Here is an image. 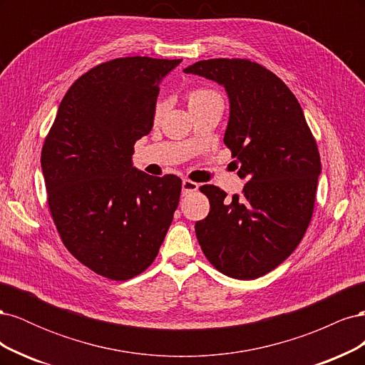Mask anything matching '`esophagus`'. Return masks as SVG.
Wrapping results in <instances>:
<instances>
[{"label":"esophagus","instance_id":"esophagus-1","mask_svg":"<svg viewBox=\"0 0 365 365\" xmlns=\"http://www.w3.org/2000/svg\"><path fill=\"white\" fill-rule=\"evenodd\" d=\"M197 187H200V185L193 182V181H190V180H182V195L185 196V195H190V193L196 192Z\"/></svg>","mask_w":365,"mask_h":365}]
</instances>
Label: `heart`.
<instances>
[{
  "mask_svg": "<svg viewBox=\"0 0 365 365\" xmlns=\"http://www.w3.org/2000/svg\"><path fill=\"white\" fill-rule=\"evenodd\" d=\"M219 94L212 91V90H207V88H195V90H190L187 93V102H189V108H195V106H200L204 105L207 102H212V101H219ZM163 113V105L158 103L155 108V115H161Z\"/></svg>",
  "mask_w": 365,
  "mask_h": 365,
  "instance_id": "b5f03b06",
  "label": "heart"
}]
</instances>
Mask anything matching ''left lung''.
I'll return each mask as SVG.
<instances>
[{
    "label": "left lung",
    "mask_w": 365,
    "mask_h": 365,
    "mask_svg": "<svg viewBox=\"0 0 365 365\" xmlns=\"http://www.w3.org/2000/svg\"><path fill=\"white\" fill-rule=\"evenodd\" d=\"M222 85L230 102L224 143L240 163L242 195L202 185L210 213L195 225L205 257L228 277L252 280L300 244L314 213L322 161L303 109L277 76L247 59L184 68Z\"/></svg>",
    "instance_id": "8db88e82"
}]
</instances>
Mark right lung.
I'll list each match as a JSON object with an SVG mask.
<instances>
[{
    "label": "right lung",
    "instance_id": "add662e5",
    "mask_svg": "<svg viewBox=\"0 0 365 365\" xmlns=\"http://www.w3.org/2000/svg\"><path fill=\"white\" fill-rule=\"evenodd\" d=\"M181 59L120 58L77 79L43 143L41 168L63 245L85 267L129 280L155 260L181 180L132 164L153 126L160 83Z\"/></svg>",
    "mask_w": 365,
    "mask_h": 365
}]
</instances>
